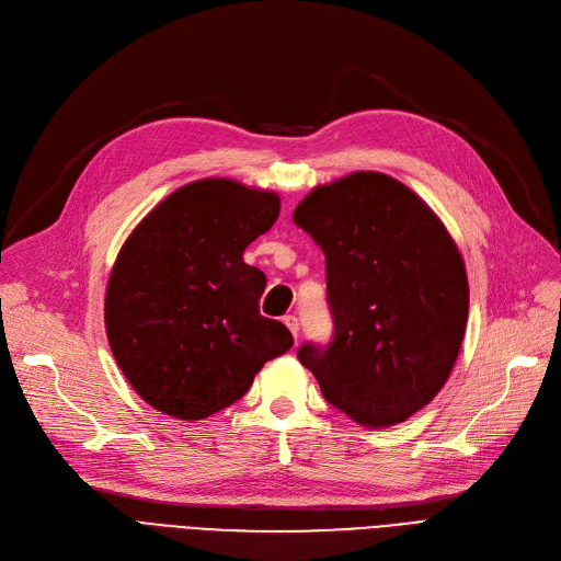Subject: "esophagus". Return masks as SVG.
<instances>
[{
  "instance_id": "1",
  "label": "esophagus",
  "mask_w": 561,
  "mask_h": 561,
  "mask_svg": "<svg viewBox=\"0 0 561 561\" xmlns=\"http://www.w3.org/2000/svg\"><path fill=\"white\" fill-rule=\"evenodd\" d=\"M284 325L288 328V332L293 334V339L298 341V334H300V320L296 316H284Z\"/></svg>"
}]
</instances>
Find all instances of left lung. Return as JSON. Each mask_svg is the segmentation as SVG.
Returning <instances> with one entry per match:
<instances>
[{"mask_svg": "<svg viewBox=\"0 0 561 561\" xmlns=\"http://www.w3.org/2000/svg\"><path fill=\"white\" fill-rule=\"evenodd\" d=\"M325 252L334 339L298 359L330 404L391 427L444 389L468 320L466 265L438 216L385 172L316 186L293 211Z\"/></svg>", "mask_w": 561, "mask_h": 561, "instance_id": "1", "label": "left lung"}]
</instances>
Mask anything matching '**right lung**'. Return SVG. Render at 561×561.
I'll list each match as a JSON object with an SVG mask.
<instances>
[{"mask_svg":"<svg viewBox=\"0 0 561 561\" xmlns=\"http://www.w3.org/2000/svg\"><path fill=\"white\" fill-rule=\"evenodd\" d=\"M279 206L273 191L206 176L159 202L117 252L104 298L108 345L161 414L211 416L290 350V332L259 313L265 275L243 261Z\"/></svg>","mask_w":561,"mask_h":561,"instance_id":"1","label":"right lung"}]
</instances>
